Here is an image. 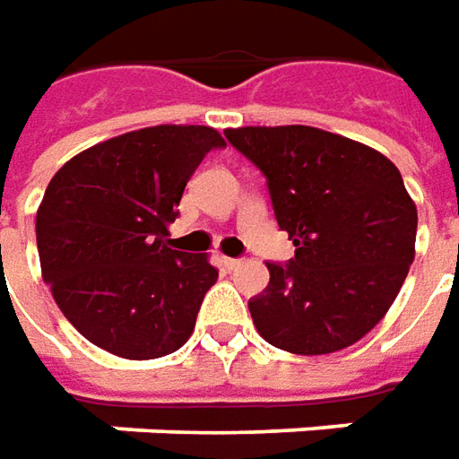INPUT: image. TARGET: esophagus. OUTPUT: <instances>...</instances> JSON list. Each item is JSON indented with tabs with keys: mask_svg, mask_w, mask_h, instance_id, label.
<instances>
[{
	"mask_svg": "<svg viewBox=\"0 0 459 459\" xmlns=\"http://www.w3.org/2000/svg\"><path fill=\"white\" fill-rule=\"evenodd\" d=\"M222 264L227 267V270H237L239 264H242V260H232V257H222Z\"/></svg>",
	"mask_w": 459,
	"mask_h": 459,
	"instance_id": "obj_1",
	"label": "esophagus"
}]
</instances>
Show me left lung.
I'll return each instance as SVG.
<instances>
[{
    "label": "left lung",
    "mask_w": 459,
    "mask_h": 459,
    "mask_svg": "<svg viewBox=\"0 0 459 459\" xmlns=\"http://www.w3.org/2000/svg\"><path fill=\"white\" fill-rule=\"evenodd\" d=\"M267 177L272 210L295 257L267 262L249 299L262 337L292 355H330L387 315L415 260L417 207L385 154L325 129H224Z\"/></svg>",
    "instance_id": "1"
}]
</instances>
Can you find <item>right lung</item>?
Masks as SVG:
<instances>
[{"instance_id":"right-lung-1","label":"right lung","mask_w":459,"mask_h":459,"mask_svg":"<svg viewBox=\"0 0 459 459\" xmlns=\"http://www.w3.org/2000/svg\"><path fill=\"white\" fill-rule=\"evenodd\" d=\"M224 147L202 125H160L79 152L37 210L44 282L79 334L127 359L179 350L217 270L167 242L204 154Z\"/></svg>"}]
</instances>
